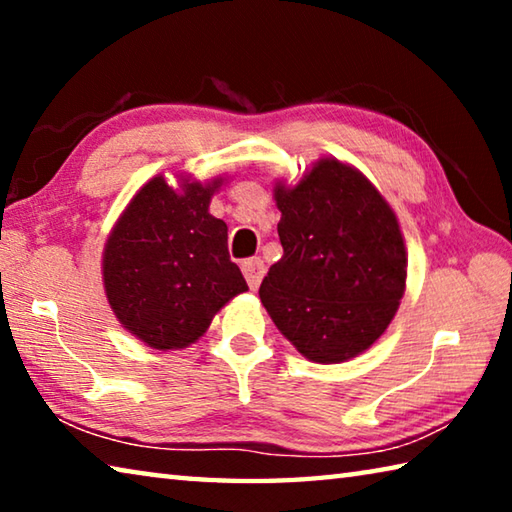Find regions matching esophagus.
I'll list each match as a JSON object with an SVG mask.
<instances>
[{"instance_id":"esophagus-1","label":"esophagus","mask_w":512,"mask_h":512,"mask_svg":"<svg viewBox=\"0 0 512 512\" xmlns=\"http://www.w3.org/2000/svg\"><path fill=\"white\" fill-rule=\"evenodd\" d=\"M241 271H244L248 287L250 289H257L259 282H262V277H264L266 266H264V262L259 257H250V259H246L244 264H241Z\"/></svg>"}]
</instances>
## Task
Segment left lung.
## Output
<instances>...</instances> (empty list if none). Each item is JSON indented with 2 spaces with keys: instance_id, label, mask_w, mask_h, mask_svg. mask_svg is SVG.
<instances>
[{
  "instance_id": "8db88e82",
  "label": "left lung",
  "mask_w": 512,
  "mask_h": 512,
  "mask_svg": "<svg viewBox=\"0 0 512 512\" xmlns=\"http://www.w3.org/2000/svg\"><path fill=\"white\" fill-rule=\"evenodd\" d=\"M284 255L259 298L277 329L318 363L368 350L391 323L406 282L400 225L368 178L320 160L296 187H275Z\"/></svg>"
}]
</instances>
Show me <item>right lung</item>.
Masks as SVG:
<instances>
[{
    "instance_id": "add662e5",
    "label": "right lung",
    "mask_w": 512,
    "mask_h": 512,
    "mask_svg": "<svg viewBox=\"0 0 512 512\" xmlns=\"http://www.w3.org/2000/svg\"><path fill=\"white\" fill-rule=\"evenodd\" d=\"M162 176L146 183L112 228L103 284L115 316L155 350L187 348L237 293L248 291L228 253V225L207 212L214 189Z\"/></svg>"
}]
</instances>
